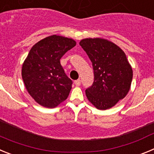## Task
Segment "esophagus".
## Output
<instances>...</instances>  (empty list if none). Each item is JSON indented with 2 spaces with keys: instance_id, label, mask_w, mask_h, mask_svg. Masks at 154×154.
<instances>
[{
  "instance_id": "obj_1",
  "label": "esophagus",
  "mask_w": 154,
  "mask_h": 154,
  "mask_svg": "<svg viewBox=\"0 0 154 154\" xmlns=\"http://www.w3.org/2000/svg\"><path fill=\"white\" fill-rule=\"evenodd\" d=\"M74 82H75V84L76 86H79V85H81V81H80V79L75 80V81Z\"/></svg>"
}]
</instances>
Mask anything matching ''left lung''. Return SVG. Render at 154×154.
<instances>
[{
  "label": "left lung",
  "instance_id": "8db88e82",
  "mask_svg": "<svg viewBox=\"0 0 154 154\" xmlns=\"http://www.w3.org/2000/svg\"><path fill=\"white\" fill-rule=\"evenodd\" d=\"M79 45L93 68V83L85 89L89 101L99 109L114 106L126 96L133 79V70L126 54L106 39L85 38Z\"/></svg>",
  "mask_w": 154,
  "mask_h": 154
}]
</instances>
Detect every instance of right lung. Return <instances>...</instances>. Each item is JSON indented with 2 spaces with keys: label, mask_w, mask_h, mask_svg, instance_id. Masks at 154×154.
<instances>
[{
  "label": "right lung",
  "mask_w": 154,
  "mask_h": 154,
  "mask_svg": "<svg viewBox=\"0 0 154 154\" xmlns=\"http://www.w3.org/2000/svg\"><path fill=\"white\" fill-rule=\"evenodd\" d=\"M75 45L72 38L51 35L30 50L21 75L28 93L38 104L54 108L69 96L72 81L65 74L60 59Z\"/></svg>",
  "instance_id": "obj_1"
}]
</instances>
